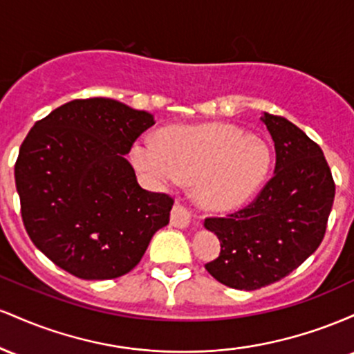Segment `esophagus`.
I'll use <instances>...</instances> for the list:
<instances>
[{
    "mask_svg": "<svg viewBox=\"0 0 354 354\" xmlns=\"http://www.w3.org/2000/svg\"><path fill=\"white\" fill-rule=\"evenodd\" d=\"M171 225L174 228L185 230L191 225V213L186 208H183L181 205L173 206L171 209Z\"/></svg>",
    "mask_w": 354,
    "mask_h": 354,
    "instance_id": "34e87169",
    "label": "esophagus"
}]
</instances>
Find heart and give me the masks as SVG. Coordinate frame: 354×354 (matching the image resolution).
<instances>
[{
    "mask_svg": "<svg viewBox=\"0 0 354 354\" xmlns=\"http://www.w3.org/2000/svg\"><path fill=\"white\" fill-rule=\"evenodd\" d=\"M136 171L154 188L194 183L205 209L233 211L261 191L273 165L270 145L231 124L176 126L131 148Z\"/></svg>",
    "mask_w": 354,
    "mask_h": 354,
    "instance_id": "b5f03b06",
    "label": "heart"
}]
</instances>
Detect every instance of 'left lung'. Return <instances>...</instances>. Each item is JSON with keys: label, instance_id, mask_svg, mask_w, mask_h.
I'll use <instances>...</instances> for the list:
<instances>
[{"label": "left lung", "instance_id": "obj_1", "mask_svg": "<svg viewBox=\"0 0 354 354\" xmlns=\"http://www.w3.org/2000/svg\"><path fill=\"white\" fill-rule=\"evenodd\" d=\"M274 143V174L258 198L228 218H208L221 253L205 268L216 281L253 291L279 281L318 250L335 200L324 154L286 118L263 113Z\"/></svg>", "mask_w": 354, "mask_h": 354}]
</instances>
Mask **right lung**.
<instances>
[{"instance_id": "obj_1", "label": "right lung", "mask_w": 354, "mask_h": 354, "mask_svg": "<svg viewBox=\"0 0 354 354\" xmlns=\"http://www.w3.org/2000/svg\"><path fill=\"white\" fill-rule=\"evenodd\" d=\"M153 124L151 113L120 101L73 100L24 138L15 166L24 228L61 270L120 278L169 223L171 198L141 188L124 158Z\"/></svg>"}]
</instances>
